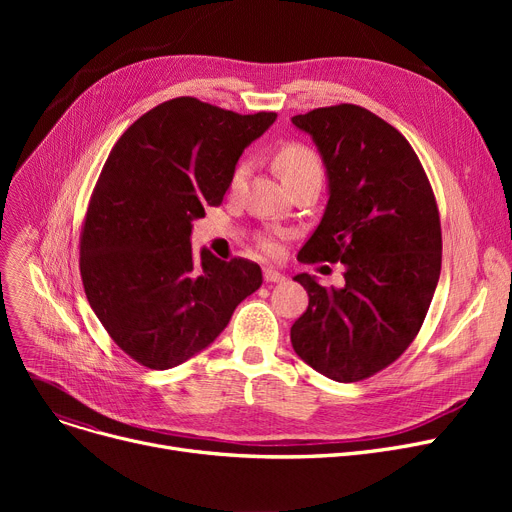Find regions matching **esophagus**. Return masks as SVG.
Masks as SVG:
<instances>
[{"label": "esophagus", "instance_id": "1", "mask_svg": "<svg viewBox=\"0 0 512 512\" xmlns=\"http://www.w3.org/2000/svg\"><path fill=\"white\" fill-rule=\"evenodd\" d=\"M263 278H265V282H282V280H284V274H280L278 270H274V267H265V270H263Z\"/></svg>", "mask_w": 512, "mask_h": 512}]
</instances>
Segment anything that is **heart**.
<instances>
[{
  "mask_svg": "<svg viewBox=\"0 0 512 512\" xmlns=\"http://www.w3.org/2000/svg\"><path fill=\"white\" fill-rule=\"evenodd\" d=\"M274 166L286 184L299 180V178H305V176L324 174V164H321V157L317 155V151H313L309 145L294 143V141L278 147V151L274 153ZM247 174H249V164L242 159V161H238L230 174L232 191H236V188L242 186V182L247 180ZM259 245L267 255L280 253V245L276 238H263Z\"/></svg>",
  "mask_w": 512,
  "mask_h": 512,
  "instance_id": "b5f03b06",
  "label": "heart"
}]
</instances>
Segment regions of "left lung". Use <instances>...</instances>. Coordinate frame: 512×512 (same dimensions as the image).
<instances>
[{"label":"left lung","instance_id":"left-lung-1","mask_svg":"<svg viewBox=\"0 0 512 512\" xmlns=\"http://www.w3.org/2000/svg\"><path fill=\"white\" fill-rule=\"evenodd\" d=\"M292 124L311 134L330 180L299 261H340L344 286L294 276L309 307L290 342L326 378L361 382L407 351L432 305L442 267L436 195L411 143L361 105L317 107Z\"/></svg>","mask_w":512,"mask_h":512}]
</instances>
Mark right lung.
Returning a JSON list of instances; mask_svg holds the SVG:
<instances>
[{
	"label": "right lung",
	"instance_id": "add662e5",
	"mask_svg": "<svg viewBox=\"0 0 512 512\" xmlns=\"http://www.w3.org/2000/svg\"><path fill=\"white\" fill-rule=\"evenodd\" d=\"M276 120L195 97L159 103L107 155L80 228V278L101 326L149 369L209 346L263 278L255 261L191 247V222L218 207L240 153Z\"/></svg>",
	"mask_w": 512,
	"mask_h": 512
}]
</instances>
